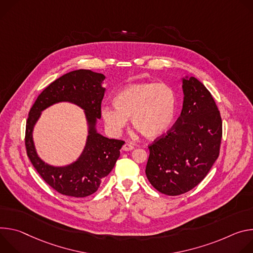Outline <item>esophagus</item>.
I'll return each instance as SVG.
<instances>
[{"mask_svg": "<svg viewBox=\"0 0 253 253\" xmlns=\"http://www.w3.org/2000/svg\"><path fill=\"white\" fill-rule=\"evenodd\" d=\"M133 149H134L133 146L131 144H129V143H126L123 146V151H125V152H129V151H132Z\"/></svg>", "mask_w": 253, "mask_h": 253, "instance_id": "34e87169", "label": "esophagus"}]
</instances>
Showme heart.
<instances>
[{"instance_id":"1","label":"heart","mask_w":253,"mask_h":253,"mask_svg":"<svg viewBox=\"0 0 253 253\" xmlns=\"http://www.w3.org/2000/svg\"><path fill=\"white\" fill-rule=\"evenodd\" d=\"M114 105L101 108V118L111 132L120 133L131 119L135 130L153 139L171 126L176 114V95L163 83H133L115 95Z\"/></svg>"}]
</instances>
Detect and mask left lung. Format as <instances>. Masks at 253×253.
I'll list each match as a JSON object with an SVG mask.
<instances>
[{
  "instance_id": "left-lung-1",
  "label": "left lung",
  "mask_w": 253,
  "mask_h": 253,
  "mask_svg": "<svg viewBox=\"0 0 253 253\" xmlns=\"http://www.w3.org/2000/svg\"><path fill=\"white\" fill-rule=\"evenodd\" d=\"M180 118L149 147L146 175L159 192L177 196L197 186L219 156L222 137L220 112L209 90L197 78H182Z\"/></svg>"
}]
</instances>
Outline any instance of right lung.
Returning <instances> with one entry per match:
<instances>
[{"instance_id":"obj_1","label":"right lung","mask_w":253,"mask_h":253,"mask_svg":"<svg viewBox=\"0 0 253 253\" xmlns=\"http://www.w3.org/2000/svg\"><path fill=\"white\" fill-rule=\"evenodd\" d=\"M105 76L91 70L79 69L53 81L38 96L26 125L27 155L43 180L60 194L82 198L95 193L102 181L114 169L125 142L103 136L97 130L101 118V100L105 93ZM60 102H69L84 112L88 126L86 146L71 164L54 166L38 155L33 138L34 127L42 111Z\"/></svg>"}]
</instances>
